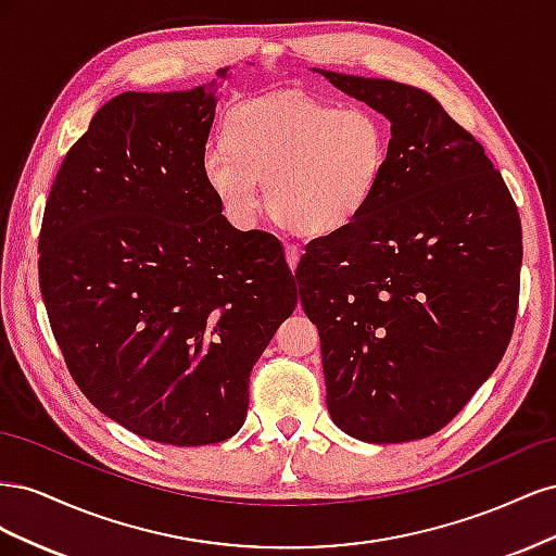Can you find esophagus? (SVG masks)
Instances as JSON below:
<instances>
[{
    "label": "esophagus",
    "mask_w": 556,
    "mask_h": 556,
    "mask_svg": "<svg viewBox=\"0 0 556 556\" xmlns=\"http://www.w3.org/2000/svg\"><path fill=\"white\" fill-rule=\"evenodd\" d=\"M285 257H288V264H290V268H292V271H294L296 264H299V257H301L299 248H296V245H292V243L285 245Z\"/></svg>",
    "instance_id": "obj_1"
}]
</instances>
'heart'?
<instances>
[{
	"mask_svg": "<svg viewBox=\"0 0 556 556\" xmlns=\"http://www.w3.org/2000/svg\"><path fill=\"white\" fill-rule=\"evenodd\" d=\"M227 146H208L201 172L237 227L264 201L274 220L301 237L350 227L376 199L390 160V134L371 109L311 97H262L229 115Z\"/></svg>",
	"mask_w": 556,
	"mask_h": 556,
	"instance_id": "b5f03b06",
	"label": "heart"
}]
</instances>
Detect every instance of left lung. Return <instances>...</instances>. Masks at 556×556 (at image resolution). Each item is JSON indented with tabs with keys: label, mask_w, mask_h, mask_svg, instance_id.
<instances>
[{
	"label": "left lung",
	"mask_w": 556,
	"mask_h": 556,
	"mask_svg": "<svg viewBox=\"0 0 556 556\" xmlns=\"http://www.w3.org/2000/svg\"><path fill=\"white\" fill-rule=\"evenodd\" d=\"M392 123L376 199L296 266L323 343L327 408L366 443L427 439L506 352L521 225L484 148L435 99L396 80L319 72Z\"/></svg>",
	"instance_id": "8db88e82"
}]
</instances>
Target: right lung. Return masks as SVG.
<instances>
[{
    "instance_id": "right-lung-1",
    "label": "right lung",
    "mask_w": 556,
    "mask_h": 556,
    "mask_svg": "<svg viewBox=\"0 0 556 556\" xmlns=\"http://www.w3.org/2000/svg\"><path fill=\"white\" fill-rule=\"evenodd\" d=\"M215 90L113 97L66 153L39 233L41 296L80 392L180 447L243 427L252 366L296 306L280 241L233 229L201 172Z\"/></svg>"
}]
</instances>
